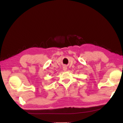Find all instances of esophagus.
<instances>
[{
  "label": "esophagus",
  "instance_id": "34e87169",
  "mask_svg": "<svg viewBox=\"0 0 123 123\" xmlns=\"http://www.w3.org/2000/svg\"><path fill=\"white\" fill-rule=\"evenodd\" d=\"M63 69H64V70L65 71H67V68L66 66H65L63 68Z\"/></svg>",
  "mask_w": 123,
  "mask_h": 123
}]
</instances>
